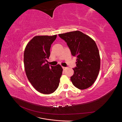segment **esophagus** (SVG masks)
I'll use <instances>...</instances> for the list:
<instances>
[{
    "label": "esophagus",
    "instance_id": "1",
    "mask_svg": "<svg viewBox=\"0 0 122 122\" xmlns=\"http://www.w3.org/2000/svg\"><path fill=\"white\" fill-rule=\"evenodd\" d=\"M62 69H63V70H65H65H66V69H67V67H62Z\"/></svg>",
    "mask_w": 122,
    "mask_h": 122
}]
</instances>
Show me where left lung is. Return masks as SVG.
Wrapping results in <instances>:
<instances>
[{
	"instance_id": "1",
	"label": "left lung",
	"mask_w": 122,
	"mask_h": 122,
	"mask_svg": "<svg viewBox=\"0 0 122 122\" xmlns=\"http://www.w3.org/2000/svg\"><path fill=\"white\" fill-rule=\"evenodd\" d=\"M58 36L67 43L71 54L76 56V67L71 77L73 84L80 90L91 86L96 80L100 68V56L95 41L80 31Z\"/></svg>"
}]
</instances>
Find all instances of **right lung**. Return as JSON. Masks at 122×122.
<instances>
[{
    "instance_id": "right-lung-1",
    "label": "right lung",
    "mask_w": 122,
    "mask_h": 122,
    "mask_svg": "<svg viewBox=\"0 0 122 122\" xmlns=\"http://www.w3.org/2000/svg\"><path fill=\"white\" fill-rule=\"evenodd\" d=\"M57 35L37 36L25 47L24 69L29 82L41 93H53L58 87L62 69L60 65L49 66L47 58L50 54L51 45Z\"/></svg>"
}]
</instances>
